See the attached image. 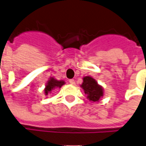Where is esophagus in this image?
Masks as SVG:
<instances>
[{
  "label": "esophagus",
  "mask_w": 146,
  "mask_h": 146,
  "mask_svg": "<svg viewBox=\"0 0 146 146\" xmlns=\"http://www.w3.org/2000/svg\"><path fill=\"white\" fill-rule=\"evenodd\" d=\"M69 82L70 83V84H75V80H73V79H70V80H69Z\"/></svg>",
  "instance_id": "1"
}]
</instances>
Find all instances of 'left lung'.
<instances>
[{
	"label": "left lung",
	"instance_id": "left-lung-1",
	"mask_svg": "<svg viewBox=\"0 0 146 146\" xmlns=\"http://www.w3.org/2000/svg\"><path fill=\"white\" fill-rule=\"evenodd\" d=\"M81 88L87 95V98L91 101H99L101 96L104 95V91L101 86H100L97 82L91 76H84L83 78V83Z\"/></svg>",
	"mask_w": 146,
	"mask_h": 146
}]
</instances>
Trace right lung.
<instances>
[{
	"label": "right lung",
	"instance_id": "right-lung-1",
	"mask_svg": "<svg viewBox=\"0 0 146 146\" xmlns=\"http://www.w3.org/2000/svg\"><path fill=\"white\" fill-rule=\"evenodd\" d=\"M65 82L63 80H57L54 78L51 77L50 80L48 81L47 84L46 85V88H45V94L48 95L49 92H50L51 90H53L55 88H61Z\"/></svg>",
	"mask_w": 146,
	"mask_h": 146
}]
</instances>
